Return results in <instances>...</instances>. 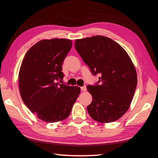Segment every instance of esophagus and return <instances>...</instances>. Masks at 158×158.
<instances>
[{
  "label": "esophagus",
  "mask_w": 158,
  "mask_h": 158,
  "mask_svg": "<svg viewBox=\"0 0 158 158\" xmlns=\"http://www.w3.org/2000/svg\"><path fill=\"white\" fill-rule=\"evenodd\" d=\"M81 90L84 91V92L86 91V86H85V85H84V86H82V87L81 88Z\"/></svg>",
  "instance_id": "obj_1"
}]
</instances>
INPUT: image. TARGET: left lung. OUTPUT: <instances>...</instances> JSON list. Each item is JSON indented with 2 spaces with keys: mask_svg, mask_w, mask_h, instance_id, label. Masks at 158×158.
Segmentation results:
<instances>
[{
  "mask_svg": "<svg viewBox=\"0 0 158 158\" xmlns=\"http://www.w3.org/2000/svg\"><path fill=\"white\" fill-rule=\"evenodd\" d=\"M74 46L92 73L101 74L99 85L87 86L93 97L87 107L90 116L101 123L121 118L130 107L137 84L128 53L113 39L100 35L76 39Z\"/></svg>",
  "mask_w": 158,
  "mask_h": 158,
  "instance_id": "8db88e82",
  "label": "left lung"
}]
</instances>
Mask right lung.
Masks as SVG:
<instances>
[{
    "instance_id": "1",
    "label": "right lung",
    "mask_w": 158,
    "mask_h": 158,
    "mask_svg": "<svg viewBox=\"0 0 158 158\" xmlns=\"http://www.w3.org/2000/svg\"><path fill=\"white\" fill-rule=\"evenodd\" d=\"M72 44L67 39L41 40L30 48L23 59L19 73L21 98L27 107L45 122L66 119L81 92L78 86L56 82L64 78L62 64Z\"/></svg>"
}]
</instances>
